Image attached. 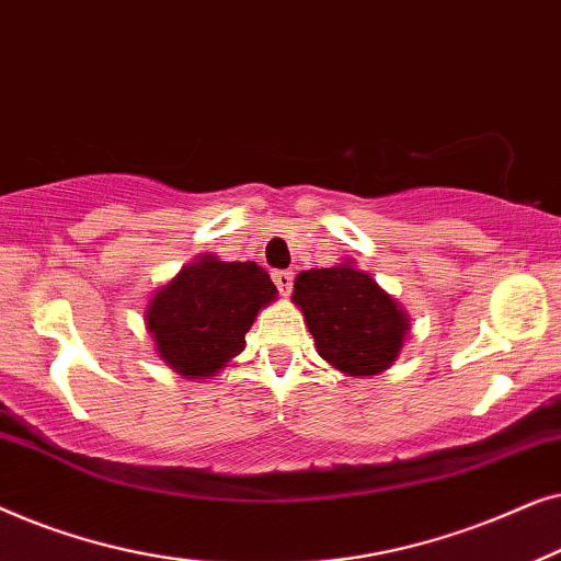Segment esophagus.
<instances>
[{
    "label": "esophagus",
    "instance_id": "obj_1",
    "mask_svg": "<svg viewBox=\"0 0 561 561\" xmlns=\"http://www.w3.org/2000/svg\"><path fill=\"white\" fill-rule=\"evenodd\" d=\"M273 283L278 286V290L283 296H288L294 290V273L290 271H275L273 273Z\"/></svg>",
    "mask_w": 561,
    "mask_h": 561
}]
</instances>
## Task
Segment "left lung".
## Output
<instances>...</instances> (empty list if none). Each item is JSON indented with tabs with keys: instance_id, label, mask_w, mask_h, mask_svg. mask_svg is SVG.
<instances>
[{
	"instance_id": "1",
	"label": "left lung",
	"mask_w": 561,
	"mask_h": 561,
	"mask_svg": "<svg viewBox=\"0 0 561 561\" xmlns=\"http://www.w3.org/2000/svg\"><path fill=\"white\" fill-rule=\"evenodd\" d=\"M317 352L350 378L386 373L411 334L401 304L352 260L296 275L294 296Z\"/></svg>"
}]
</instances>
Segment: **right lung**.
Listing matches in <instances>:
<instances>
[{
    "instance_id": "add662e5",
    "label": "right lung",
    "mask_w": 561,
    "mask_h": 561,
    "mask_svg": "<svg viewBox=\"0 0 561 561\" xmlns=\"http://www.w3.org/2000/svg\"><path fill=\"white\" fill-rule=\"evenodd\" d=\"M278 298L257 263L196 255L145 306V329L158 357L188 380H211L244 350L257 313Z\"/></svg>"
}]
</instances>
